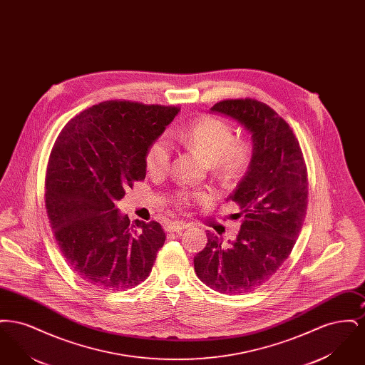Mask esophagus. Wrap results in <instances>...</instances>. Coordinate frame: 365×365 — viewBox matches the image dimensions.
<instances>
[{"instance_id":"obj_1","label":"esophagus","mask_w":365,"mask_h":365,"mask_svg":"<svg viewBox=\"0 0 365 365\" xmlns=\"http://www.w3.org/2000/svg\"><path fill=\"white\" fill-rule=\"evenodd\" d=\"M190 226L189 223H185V222H173L170 225H167V231H182L185 228Z\"/></svg>"}]
</instances>
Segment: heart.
Instances as JSON below:
<instances>
[{
    "label": "heart",
    "instance_id": "obj_1",
    "mask_svg": "<svg viewBox=\"0 0 365 365\" xmlns=\"http://www.w3.org/2000/svg\"><path fill=\"white\" fill-rule=\"evenodd\" d=\"M176 139L185 146L195 149L208 163L230 178L242 174L250 161V148L243 140H234V133L228 123L215 118L202 116L191 123L185 130L176 133ZM173 149L165 137L157 138L148 149L145 165L152 175L164 174L171 161ZM208 194H191L182 191L178 194V202L190 204L191 201H205Z\"/></svg>",
    "mask_w": 365,
    "mask_h": 365
}]
</instances>
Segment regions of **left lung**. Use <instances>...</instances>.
<instances>
[{"mask_svg": "<svg viewBox=\"0 0 365 365\" xmlns=\"http://www.w3.org/2000/svg\"><path fill=\"white\" fill-rule=\"evenodd\" d=\"M243 125L252 138L247 173L228 200L241 208L234 241L208 232L195 257L197 277L223 294L249 293L272 278L289 257L308 207V174L293 130L257 100H225L210 108Z\"/></svg>", "mask_w": 365, "mask_h": 365, "instance_id": "8db88e82", "label": "left lung"}]
</instances>
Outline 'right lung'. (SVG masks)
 <instances>
[{
    "instance_id": "obj_1",
    "label": "right lung",
    "mask_w": 365,
    "mask_h": 365,
    "mask_svg": "<svg viewBox=\"0 0 365 365\" xmlns=\"http://www.w3.org/2000/svg\"><path fill=\"white\" fill-rule=\"evenodd\" d=\"M178 106L105 101L66 124L46 171V210L56 242L86 283L125 290L149 277L165 232L157 222L130 223L116 208L146 176L149 146Z\"/></svg>"
}]
</instances>
